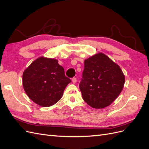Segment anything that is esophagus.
<instances>
[{
  "label": "esophagus",
  "instance_id": "1",
  "mask_svg": "<svg viewBox=\"0 0 149 149\" xmlns=\"http://www.w3.org/2000/svg\"><path fill=\"white\" fill-rule=\"evenodd\" d=\"M72 82H73L74 84L76 83V78H72Z\"/></svg>",
  "mask_w": 149,
  "mask_h": 149
}]
</instances>
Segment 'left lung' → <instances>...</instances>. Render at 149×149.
Wrapping results in <instances>:
<instances>
[{
	"instance_id": "obj_1",
	"label": "left lung",
	"mask_w": 149,
	"mask_h": 149,
	"mask_svg": "<svg viewBox=\"0 0 149 149\" xmlns=\"http://www.w3.org/2000/svg\"><path fill=\"white\" fill-rule=\"evenodd\" d=\"M125 76L119 66L102 53L84 60L79 83L83 100L96 109L104 108L123 91Z\"/></svg>"
}]
</instances>
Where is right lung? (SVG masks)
Returning <instances> with one entry per match:
<instances>
[{"label": "right lung", "instance_id": "obj_1", "mask_svg": "<svg viewBox=\"0 0 149 149\" xmlns=\"http://www.w3.org/2000/svg\"><path fill=\"white\" fill-rule=\"evenodd\" d=\"M22 82L31 100L40 106L49 107L62 97L71 81L65 76L64 68L57 60L41 56L25 70Z\"/></svg>", "mask_w": 149, "mask_h": 149}]
</instances>
